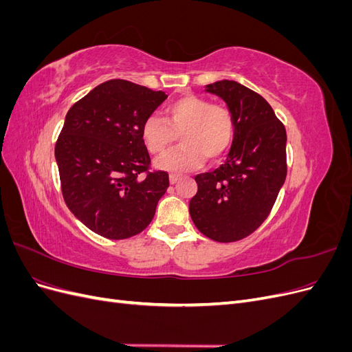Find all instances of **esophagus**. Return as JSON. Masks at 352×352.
I'll return each mask as SVG.
<instances>
[{
	"label": "esophagus",
	"mask_w": 352,
	"mask_h": 352,
	"mask_svg": "<svg viewBox=\"0 0 352 352\" xmlns=\"http://www.w3.org/2000/svg\"><path fill=\"white\" fill-rule=\"evenodd\" d=\"M168 180H170V184L175 185L176 182H179V180H180V176H179V175H170V176H168Z\"/></svg>",
	"instance_id": "obj_1"
}]
</instances>
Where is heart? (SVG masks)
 Returning <instances> with one entry per match:
<instances>
[{"instance_id":"heart-1","label":"heart","mask_w":352,"mask_h":352,"mask_svg":"<svg viewBox=\"0 0 352 352\" xmlns=\"http://www.w3.org/2000/svg\"><path fill=\"white\" fill-rule=\"evenodd\" d=\"M166 120L158 116L146 117L141 127V140L154 155L164 154L180 135L179 150L157 160L155 166L166 172L182 173L204 163L217 162L225 155L235 140V120L225 105L186 95L170 102Z\"/></svg>"}]
</instances>
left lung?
Listing matches in <instances>:
<instances>
[{
  "label": "left lung",
  "mask_w": 352,
  "mask_h": 352,
  "mask_svg": "<svg viewBox=\"0 0 352 352\" xmlns=\"http://www.w3.org/2000/svg\"><path fill=\"white\" fill-rule=\"evenodd\" d=\"M226 102L235 120V140L226 162L195 176L189 201L197 229L217 242H235L257 229L286 179V131L261 95L235 80L206 85Z\"/></svg>",
  "instance_id": "obj_1"
}]
</instances>
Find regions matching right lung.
I'll return each mask as SVG.
<instances>
[{
    "mask_svg": "<svg viewBox=\"0 0 352 352\" xmlns=\"http://www.w3.org/2000/svg\"><path fill=\"white\" fill-rule=\"evenodd\" d=\"M166 98L163 91L111 79L66 114L56 144L63 198L104 238L142 232L168 188L166 172H148L151 160L141 140L142 123Z\"/></svg>",
    "mask_w": 352,
    "mask_h": 352,
    "instance_id": "1",
    "label": "right lung"
}]
</instances>
